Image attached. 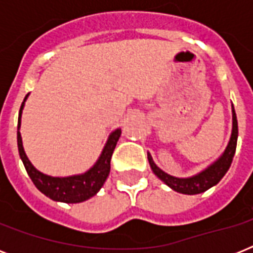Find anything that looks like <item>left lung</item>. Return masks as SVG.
Segmentation results:
<instances>
[{
    "label": "left lung",
    "mask_w": 253,
    "mask_h": 253,
    "mask_svg": "<svg viewBox=\"0 0 253 253\" xmlns=\"http://www.w3.org/2000/svg\"><path fill=\"white\" fill-rule=\"evenodd\" d=\"M236 142H238V119H236L235 109L232 106V132L227 148L215 163H212L211 166L208 167L196 176L188 177V178H178V177L170 176L168 173L163 172L162 169L155 164L150 154L147 156H148L151 169L160 180L168 185L169 188H172L173 190L178 193H182V194H198V193L206 192L208 189L218 184L222 180V177L226 174L231 166L234 155H235Z\"/></svg>",
    "instance_id": "obj_1"
}]
</instances>
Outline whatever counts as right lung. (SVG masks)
Here are the masks:
<instances>
[{"mask_svg": "<svg viewBox=\"0 0 253 253\" xmlns=\"http://www.w3.org/2000/svg\"><path fill=\"white\" fill-rule=\"evenodd\" d=\"M27 97H29V94L25 97L21 105V109H19L17 142L19 156H21L23 166H25L26 170L29 173L31 181L44 196L49 197L53 201L65 202V204H79V202L89 200L90 197L97 194L99 189L102 188L103 182L106 181L107 176H109L111 155L114 152L117 142H118L119 136H121V130L118 128L114 132H111V135L107 139L106 146L103 148L102 154L97 160V163L93 166V168L89 169L87 172L71 177L47 176V174H43V173L34 168V166L26 156L23 146H22V136L21 132H19V127H21L22 109L25 106V101Z\"/></svg>", "mask_w": 253, "mask_h": 253, "instance_id": "obj_1", "label": "right lung"}]
</instances>
